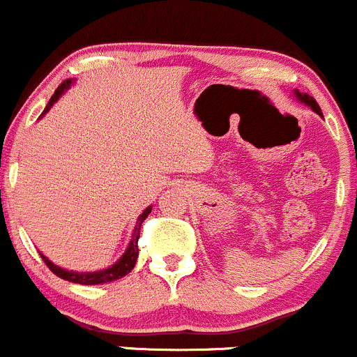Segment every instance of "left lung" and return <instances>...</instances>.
Instances as JSON below:
<instances>
[{
    "instance_id": "8db88e82",
    "label": "left lung",
    "mask_w": 357,
    "mask_h": 357,
    "mask_svg": "<svg viewBox=\"0 0 357 357\" xmlns=\"http://www.w3.org/2000/svg\"><path fill=\"white\" fill-rule=\"evenodd\" d=\"M296 98L299 99L301 102H304V105H307V106H310V108L313 109V112L318 113L319 116H323V113H321V108H319V106H318V102H316V99H314V98H311L310 94H306V93L303 94V93H299V91H296Z\"/></svg>"
}]
</instances>
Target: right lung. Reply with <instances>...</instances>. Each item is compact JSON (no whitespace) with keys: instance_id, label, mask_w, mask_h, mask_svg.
Here are the masks:
<instances>
[{"instance_id":"obj_1","label":"right lung","mask_w":357,"mask_h":357,"mask_svg":"<svg viewBox=\"0 0 357 357\" xmlns=\"http://www.w3.org/2000/svg\"><path fill=\"white\" fill-rule=\"evenodd\" d=\"M70 84H72V80L68 79V80H65V82H61L60 86H58V89L54 91V94H53V96H51L50 102H47L46 108H44L43 115H46V113L50 112L51 106H53L54 102H56L58 99H60L61 94H63L65 91L68 89ZM151 208H153V206H148V208H146L144 211H142V215L139 216L137 223H135V227H134V234H132L130 242H128V245H127V251L123 252L122 258L116 261V263L113 264V266L106 268V270L91 271V273H89V271H86V273H84V271H82V273H80V271H68V270H63V268L56 266V264H54V263H51V261L47 259L46 256L43 255V252H41V258H43L44 263L47 264V268H50V270L53 271L54 275H56V277L63 278V280L73 282V284L98 285V284H106V282L119 280V278H122L127 273H130L132 268L135 266V261H137V256H139L137 242H139V235H141V225H142V222H144V220L148 218L149 213H151Z\"/></svg>"}]
</instances>
